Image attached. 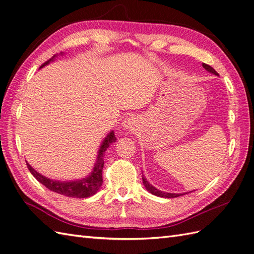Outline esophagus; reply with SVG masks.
Here are the masks:
<instances>
[{"label": "esophagus", "instance_id": "obj_1", "mask_svg": "<svg viewBox=\"0 0 254 254\" xmlns=\"http://www.w3.org/2000/svg\"><path fill=\"white\" fill-rule=\"evenodd\" d=\"M122 127H123V128L126 129V131L134 132L139 127V120H138L137 117L128 116V117H127V118L123 119Z\"/></svg>", "mask_w": 254, "mask_h": 254}]
</instances>
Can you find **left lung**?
Instances as JSON below:
<instances>
[{"label":"left lung","mask_w":254,"mask_h":254,"mask_svg":"<svg viewBox=\"0 0 254 254\" xmlns=\"http://www.w3.org/2000/svg\"><path fill=\"white\" fill-rule=\"evenodd\" d=\"M203 67L207 70L209 71V73L216 75V76H219V74L217 73L216 70H214L211 66H209V65H207L205 63H203ZM142 184H144L146 190L151 193L153 195H155V196H159V197H164V198H174V197H178L180 196V195H184L186 193H168V192H164V191H161L159 189H157V188L153 187L152 185L149 184V181L144 177V175H142Z\"/></svg>","instance_id":"8db88e82"}]
</instances>
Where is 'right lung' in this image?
Segmentation results:
<instances>
[{
  "instance_id": "1",
  "label": "right lung",
  "mask_w": 254,
  "mask_h": 254,
  "mask_svg": "<svg viewBox=\"0 0 254 254\" xmlns=\"http://www.w3.org/2000/svg\"><path fill=\"white\" fill-rule=\"evenodd\" d=\"M64 54L61 53L60 56H63ZM58 58V55L54 56L51 59H49L47 62H45L40 68H43L46 66L49 63L54 62ZM117 140L115 132L110 131L105 138L103 139L102 144L99 148V151H97L96 155V161L93 166V170L91 172L87 177L81 178V179H76V180H66V181H61V180H55L50 179L44 175L40 174L37 171H35L33 167H32L28 162L27 165L31 174L36 178V180L40 181L42 185L49 189L50 191H54L58 194L64 195V196L67 197H77V198H86L90 197L94 195L97 191L100 190L103 184V177H102V172L104 167V154L107 150V148L114 144Z\"/></svg>"
}]
</instances>
